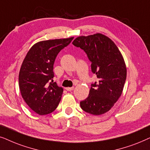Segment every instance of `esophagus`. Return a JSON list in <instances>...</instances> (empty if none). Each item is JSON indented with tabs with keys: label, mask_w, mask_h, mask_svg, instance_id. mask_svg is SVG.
Masks as SVG:
<instances>
[{
	"label": "esophagus",
	"mask_w": 150,
	"mask_h": 150,
	"mask_svg": "<svg viewBox=\"0 0 150 150\" xmlns=\"http://www.w3.org/2000/svg\"><path fill=\"white\" fill-rule=\"evenodd\" d=\"M65 89L67 90V91H71L74 89V87H67V88H66Z\"/></svg>",
	"instance_id": "esophagus-1"
}]
</instances>
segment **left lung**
<instances>
[{
    "mask_svg": "<svg viewBox=\"0 0 150 150\" xmlns=\"http://www.w3.org/2000/svg\"><path fill=\"white\" fill-rule=\"evenodd\" d=\"M73 45L86 53L91 71L98 79L91 84L88 97L80 101L81 109L93 115L107 112L120 97L126 79L121 52L112 40L101 33L77 37Z\"/></svg>",
    "mask_w": 150,
    "mask_h": 150,
    "instance_id": "left-lung-1",
    "label": "left lung"
}]
</instances>
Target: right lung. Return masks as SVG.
Returning <instances> with one entry per match:
<instances>
[{"instance_id":"obj_1","label":"right lung","mask_w":150,"mask_h":150,"mask_svg":"<svg viewBox=\"0 0 150 150\" xmlns=\"http://www.w3.org/2000/svg\"><path fill=\"white\" fill-rule=\"evenodd\" d=\"M73 38L39 42L28 51L19 73V87L26 103L40 115L51 113L61 100L63 88L53 80V64L59 51Z\"/></svg>"}]
</instances>
